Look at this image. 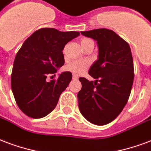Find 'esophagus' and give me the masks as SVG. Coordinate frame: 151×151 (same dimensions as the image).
<instances>
[{"mask_svg": "<svg viewBox=\"0 0 151 151\" xmlns=\"http://www.w3.org/2000/svg\"><path fill=\"white\" fill-rule=\"evenodd\" d=\"M72 79H73V80H77V79H78V76H76V75H74V76H73V77H72Z\"/></svg>", "mask_w": 151, "mask_h": 151, "instance_id": "1", "label": "esophagus"}]
</instances>
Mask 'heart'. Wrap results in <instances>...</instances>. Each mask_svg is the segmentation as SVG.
I'll use <instances>...</instances> for the list:
<instances>
[{
  "instance_id": "obj_1",
  "label": "heart",
  "mask_w": 151,
  "mask_h": 151,
  "mask_svg": "<svg viewBox=\"0 0 151 151\" xmlns=\"http://www.w3.org/2000/svg\"><path fill=\"white\" fill-rule=\"evenodd\" d=\"M81 45L83 49H86L87 47L89 46L94 45V41L90 38H82L80 40ZM89 66L88 62H85V61H74V62H71V63H69L68 65L67 66V69L70 71L72 73H74L76 75H80L82 74L83 71L87 70V68Z\"/></svg>"
}]
</instances>
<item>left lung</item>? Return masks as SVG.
I'll use <instances>...</instances> for the list:
<instances>
[{
  "label": "left lung",
  "instance_id": "obj_1",
  "mask_svg": "<svg viewBox=\"0 0 151 151\" xmlns=\"http://www.w3.org/2000/svg\"><path fill=\"white\" fill-rule=\"evenodd\" d=\"M97 41L98 60L88 73L96 79L80 77L82 88L78 92L81 114L90 123L103 126L115 119L130 97L134 81V63L128 43L110 29L81 32Z\"/></svg>",
  "mask_w": 151,
  "mask_h": 151
}]
</instances>
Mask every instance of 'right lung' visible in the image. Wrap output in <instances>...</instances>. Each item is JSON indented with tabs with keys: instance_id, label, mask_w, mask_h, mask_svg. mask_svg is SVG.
Segmentation results:
<instances>
[{
	"instance_id": "right-lung-1",
	"label": "right lung",
	"mask_w": 151,
	"mask_h": 151,
	"mask_svg": "<svg viewBox=\"0 0 151 151\" xmlns=\"http://www.w3.org/2000/svg\"><path fill=\"white\" fill-rule=\"evenodd\" d=\"M79 35V32L40 28L32 34L18 51L11 87L17 106L28 117H45L55 107L72 75L64 71L57 80L50 82L46 80L47 76L55 73L64 64L63 47Z\"/></svg>"
}]
</instances>
